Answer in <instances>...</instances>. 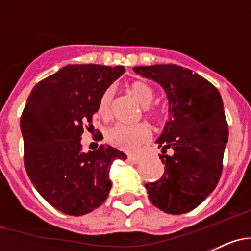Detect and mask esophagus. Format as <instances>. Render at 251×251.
Returning a JSON list of instances; mask_svg holds the SVG:
<instances>
[{"label": "esophagus", "mask_w": 251, "mask_h": 251, "mask_svg": "<svg viewBox=\"0 0 251 251\" xmlns=\"http://www.w3.org/2000/svg\"><path fill=\"white\" fill-rule=\"evenodd\" d=\"M127 161L129 162V163H138V162L141 161V157L136 156V154H128Z\"/></svg>", "instance_id": "1"}]
</instances>
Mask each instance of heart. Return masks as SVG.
Segmentation results:
<instances>
[{
    "label": "heart",
    "mask_w": 251,
    "mask_h": 251,
    "mask_svg": "<svg viewBox=\"0 0 251 251\" xmlns=\"http://www.w3.org/2000/svg\"><path fill=\"white\" fill-rule=\"evenodd\" d=\"M130 94L139 101L143 106V110L146 114L150 115L151 118H158L159 112L154 106L150 105L154 99V90L152 86L146 81H133L128 86ZM114 97V90L112 88H108L103 95L100 97V100L98 104V113L103 119H109L112 115V101ZM151 129L146 123L137 124H115L113 127L108 128L105 132V141L108 145L118 150L126 151V152H133L136 151L139 146L150 139Z\"/></svg>",
    "instance_id": "obj_1"
}]
</instances>
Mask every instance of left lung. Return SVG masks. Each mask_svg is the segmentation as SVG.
Listing matches in <instances>:
<instances>
[{"instance_id": "1", "label": "left lung", "mask_w": 251, "mask_h": 251, "mask_svg": "<svg viewBox=\"0 0 251 251\" xmlns=\"http://www.w3.org/2000/svg\"><path fill=\"white\" fill-rule=\"evenodd\" d=\"M133 70L165 89L168 121L157 139L163 176L146 183L148 199L163 212L186 214L200 205L216 187L229 128L219 90L205 77L175 64L136 66Z\"/></svg>"}]
</instances>
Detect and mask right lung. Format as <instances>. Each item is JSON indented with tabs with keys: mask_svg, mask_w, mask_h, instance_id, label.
<instances>
[{
	"mask_svg": "<svg viewBox=\"0 0 251 251\" xmlns=\"http://www.w3.org/2000/svg\"><path fill=\"white\" fill-rule=\"evenodd\" d=\"M124 72L123 66L66 65L28 95L20 121L26 172L39 194L64 214L80 216L103 205L113 161L127 158L108 145L84 153L80 143L100 97Z\"/></svg>",
	"mask_w": 251,
	"mask_h": 251,
	"instance_id": "1",
	"label": "right lung"
}]
</instances>
